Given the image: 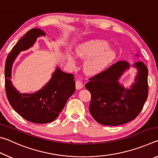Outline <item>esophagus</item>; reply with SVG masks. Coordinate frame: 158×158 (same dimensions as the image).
<instances>
[{
  "mask_svg": "<svg viewBox=\"0 0 158 158\" xmlns=\"http://www.w3.org/2000/svg\"><path fill=\"white\" fill-rule=\"evenodd\" d=\"M75 86H76L77 90H80V89H82L83 86H84V85H83V83L81 81H79V80H77V81H76Z\"/></svg>",
  "mask_w": 158,
  "mask_h": 158,
  "instance_id": "34e87169",
  "label": "esophagus"
}]
</instances>
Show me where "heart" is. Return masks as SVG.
<instances>
[{
    "instance_id": "b5f03b06",
    "label": "heart",
    "mask_w": 158,
    "mask_h": 158,
    "mask_svg": "<svg viewBox=\"0 0 158 158\" xmlns=\"http://www.w3.org/2000/svg\"><path fill=\"white\" fill-rule=\"evenodd\" d=\"M78 57L87 59L84 63V69L89 74H97L107 68L116 57V53L109 48V44L103 40H90L77 48ZM69 62L74 63L73 57H69Z\"/></svg>"
}]
</instances>
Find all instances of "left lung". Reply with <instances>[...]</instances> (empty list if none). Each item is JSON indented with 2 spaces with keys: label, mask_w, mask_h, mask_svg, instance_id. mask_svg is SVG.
<instances>
[{
  "label": "left lung",
  "mask_w": 158,
  "mask_h": 158,
  "mask_svg": "<svg viewBox=\"0 0 158 158\" xmlns=\"http://www.w3.org/2000/svg\"><path fill=\"white\" fill-rule=\"evenodd\" d=\"M132 66L137 69V74L129 89L118 81L130 68L129 63L122 60L89 79L85 84L91 94L90 113L99 123L108 126L123 125L135 119L142 110L148 98V69L142 61Z\"/></svg>",
  "instance_id": "left-lung-1"
}]
</instances>
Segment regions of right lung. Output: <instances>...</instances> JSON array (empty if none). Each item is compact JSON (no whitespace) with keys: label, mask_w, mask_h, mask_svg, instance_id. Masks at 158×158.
Wrapping results in <instances>:
<instances>
[{"label":"right lung","mask_w":158,"mask_h":158,"mask_svg":"<svg viewBox=\"0 0 158 158\" xmlns=\"http://www.w3.org/2000/svg\"><path fill=\"white\" fill-rule=\"evenodd\" d=\"M45 35L40 28L31 29L17 42L7 56L5 68V91L12 107L27 121L34 123L52 122L63 110L75 91L73 74L63 73L57 67L49 82L33 93H20L12 85V68L20 52L28 49L37 37Z\"/></svg>","instance_id":"1"}]
</instances>
